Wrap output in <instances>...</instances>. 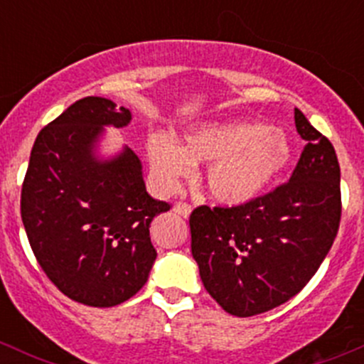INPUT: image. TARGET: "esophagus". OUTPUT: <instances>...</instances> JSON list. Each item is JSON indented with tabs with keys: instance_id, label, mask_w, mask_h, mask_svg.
Instances as JSON below:
<instances>
[{
	"instance_id": "34e87169",
	"label": "esophagus",
	"mask_w": 364,
	"mask_h": 364,
	"mask_svg": "<svg viewBox=\"0 0 364 364\" xmlns=\"http://www.w3.org/2000/svg\"><path fill=\"white\" fill-rule=\"evenodd\" d=\"M174 213H178L179 216H183V218H188L190 213H192V205L188 203H183V200H179V203L174 204Z\"/></svg>"
}]
</instances>
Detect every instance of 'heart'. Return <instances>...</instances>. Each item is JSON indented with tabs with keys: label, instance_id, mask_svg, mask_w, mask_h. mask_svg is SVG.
Wrapping results in <instances>:
<instances>
[{
	"label": "heart",
	"instance_id": "1",
	"mask_svg": "<svg viewBox=\"0 0 364 364\" xmlns=\"http://www.w3.org/2000/svg\"><path fill=\"white\" fill-rule=\"evenodd\" d=\"M148 156L156 181L168 192L192 178L196 164L209 161V196L220 204L237 205L259 197L289 167L292 144L280 128L227 121L190 132L183 144L153 134L148 139Z\"/></svg>",
	"mask_w": 364,
	"mask_h": 364
}]
</instances>
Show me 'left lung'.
Returning a JSON list of instances; mask_svg holds the SVG:
<instances>
[{
    "label": "left lung",
    "mask_w": 364,
    "mask_h": 364,
    "mask_svg": "<svg viewBox=\"0 0 364 364\" xmlns=\"http://www.w3.org/2000/svg\"><path fill=\"white\" fill-rule=\"evenodd\" d=\"M306 141L291 179L232 208L190 215L192 255L213 299L252 317L287 303L317 273L340 227V164L331 142L294 109Z\"/></svg>",
    "instance_id": "obj_1"
}]
</instances>
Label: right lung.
I'll use <instances>...</instances> for the list:
<instances>
[{"mask_svg": "<svg viewBox=\"0 0 364 364\" xmlns=\"http://www.w3.org/2000/svg\"><path fill=\"white\" fill-rule=\"evenodd\" d=\"M130 119L107 98H80L40 130L24 176L21 216L31 250L47 278L87 306H116L141 291L156 259L149 225L171 209L148 196L130 148L95 156L105 124Z\"/></svg>", "mask_w": 364, "mask_h": 364, "instance_id": "obj_1", "label": "right lung"}]
</instances>
